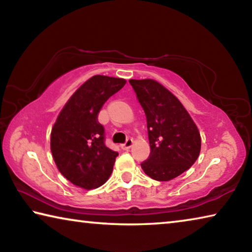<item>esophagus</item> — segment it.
Returning <instances> with one entry per match:
<instances>
[{
    "instance_id": "esophagus-1",
    "label": "esophagus",
    "mask_w": 252,
    "mask_h": 252,
    "mask_svg": "<svg viewBox=\"0 0 252 252\" xmlns=\"http://www.w3.org/2000/svg\"><path fill=\"white\" fill-rule=\"evenodd\" d=\"M132 144H133V140H132L131 138L126 139V141L122 144V149H126V150H127V149H130L132 147Z\"/></svg>"
}]
</instances>
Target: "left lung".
Wrapping results in <instances>:
<instances>
[{"label": "left lung", "instance_id": "left-lung-1", "mask_svg": "<svg viewBox=\"0 0 252 252\" xmlns=\"http://www.w3.org/2000/svg\"><path fill=\"white\" fill-rule=\"evenodd\" d=\"M147 117L150 156L141 163L149 177L169 181L198 159L201 138L197 126L176 96L155 80H129Z\"/></svg>", "mask_w": 252, "mask_h": 252}]
</instances>
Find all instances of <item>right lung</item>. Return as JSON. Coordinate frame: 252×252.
Instances as JSON below:
<instances>
[{
  "label": "right lung",
  "instance_id": "add662e5",
  "mask_svg": "<svg viewBox=\"0 0 252 252\" xmlns=\"http://www.w3.org/2000/svg\"><path fill=\"white\" fill-rule=\"evenodd\" d=\"M126 81L94 75L66 102L51 132V152L59 171L74 186L90 190L106 182L117 151L105 146L104 127L97 114Z\"/></svg>",
  "mask_w": 252,
  "mask_h": 252
}]
</instances>
